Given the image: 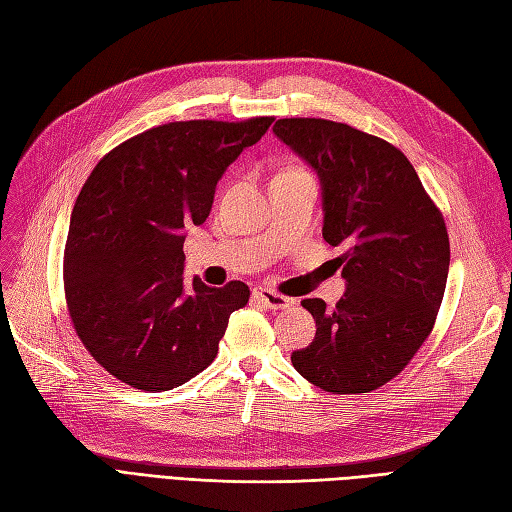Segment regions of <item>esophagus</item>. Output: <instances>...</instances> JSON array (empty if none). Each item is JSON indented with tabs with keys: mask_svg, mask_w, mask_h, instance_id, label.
<instances>
[{
	"mask_svg": "<svg viewBox=\"0 0 512 512\" xmlns=\"http://www.w3.org/2000/svg\"><path fill=\"white\" fill-rule=\"evenodd\" d=\"M253 296L257 298V303L261 307H266V309H285V307H290V298L281 296V294H277L274 290H268V287H257V290L253 292Z\"/></svg>",
	"mask_w": 512,
	"mask_h": 512,
	"instance_id": "esophagus-1",
	"label": "esophagus"
}]
</instances>
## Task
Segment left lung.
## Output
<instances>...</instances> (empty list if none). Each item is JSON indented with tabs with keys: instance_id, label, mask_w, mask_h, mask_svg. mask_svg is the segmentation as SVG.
<instances>
[{
	"instance_id": "obj_1",
	"label": "left lung",
	"mask_w": 512,
	"mask_h": 512,
	"mask_svg": "<svg viewBox=\"0 0 512 512\" xmlns=\"http://www.w3.org/2000/svg\"><path fill=\"white\" fill-rule=\"evenodd\" d=\"M272 131L316 170L322 235L344 248L346 292L333 309L303 300L318 329L292 363L324 391L368 393L404 370L435 324L450 270L443 216L381 138L324 119H281Z\"/></svg>"
}]
</instances>
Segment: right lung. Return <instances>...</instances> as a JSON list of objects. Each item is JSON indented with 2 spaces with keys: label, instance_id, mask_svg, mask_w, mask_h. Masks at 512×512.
<instances>
[{
  "label": "right lung",
  "instance_id": "obj_1",
  "mask_svg": "<svg viewBox=\"0 0 512 512\" xmlns=\"http://www.w3.org/2000/svg\"><path fill=\"white\" fill-rule=\"evenodd\" d=\"M272 121L153 127L90 173L71 214L64 294L82 344L114 378L168 391L216 359L229 316L251 292L242 281H183L186 227L203 225L227 166Z\"/></svg>",
  "mask_w": 512,
  "mask_h": 512
}]
</instances>
